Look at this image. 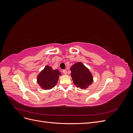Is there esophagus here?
I'll list each match as a JSON object with an SVG mask.
<instances>
[{"instance_id":"34e87169","label":"esophagus","mask_w":133,"mask_h":133,"mask_svg":"<svg viewBox=\"0 0 133 133\" xmlns=\"http://www.w3.org/2000/svg\"><path fill=\"white\" fill-rule=\"evenodd\" d=\"M63 73H64V74L66 75L67 74V71L66 70H63Z\"/></svg>"}]
</instances>
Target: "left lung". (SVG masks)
I'll return each instance as SVG.
<instances>
[{"label":"left lung","instance_id":"1","mask_svg":"<svg viewBox=\"0 0 133 133\" xmlns=\"http://www.w3.org/2000/svg\"><path fill=\"white\" fill-rule=\"evenodd\" d=\"M71 76L76 87L86 89L93 82V76L89 69L82 62L75 63L70 67Z\"/></svg>","mask_w":133,"mask_h":133}]
</instances>
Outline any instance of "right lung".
<instances>
[{"label":"right lung","instance_id":"1","mask_svg":"<svg viewBox=\"0 0 133 133\" xmlns=\"http://www.w3.org/2000/svg\"><path fill=\"white\" fill-rule=\"evenodd\" d=\"M60 72L53 70L51 66L46 65L37 76V83L41 88L44 90H50L57 85Z\"/></svg>","mask_w":133,"mask_h":133}]
</instances>
